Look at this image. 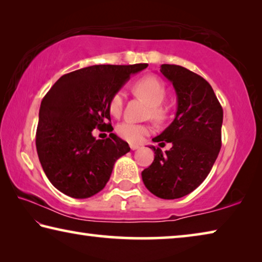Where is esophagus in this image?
Instances as JSON below:
<instances>
[{
    "instance_id": "obj_1",
    "label": "esophagus",
    "mask_w": 262,
    "mask_h": 262,
    "mask_svg": "<svg viewBox=\"0 0 262 262\" xmlns=\"http://www.w3.org/2000/svg\"><path fill=\"white\" fill-rule=\"evenodd\" d=\"M129 147H130V149H132V150H137V149H139V148H140V145H139V144H134V143H130V144H129Z\"/></svg>"
}]
</instances>
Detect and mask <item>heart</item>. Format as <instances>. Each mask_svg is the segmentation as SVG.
I'll return each mask as SVG.
<instances>
[{
  "mask_svg": "<svg viewBox=\"0 0 262 262\" xmlns=\"http://www.w3.org/2000/svg\"><path fill=\"white\" fill-rule=\"evenodd\" d=\"M135 95L141 97L150 106V117L155 121L161 122L166 117V108L163 107V101L166 97V89L157 77L145 76L139 79L133 86ZM125 94L118 91L113 95L110 101V112L115 117L120 115L123 107ZM150 128L141 123L123 121L117 127V133L121 139L128 142H140L149 134Z\"/></svg>",
  "mask_w": 262,
  "mask_h": 262,
  "instance_id": "b5f03b06",
  "label": "heart"
}]
</instances>
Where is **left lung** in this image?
Wrapping results in <instances>:
<instances>
[{
	"label": "left lung",
	"instance_id": "left-lung-1",
	"mask_svg": "<svg viewBox=\"0 0 262 262\" xmlns=\"http://www.w3.org/2000/svg\"><path fill=\"white\" fill-rule=\"evenodd\" d=\"M161 73L172 83L177 95L174 120L154 137L170 150L150 147L151 165L142 171V180L154 195L173 200L199 187L209 174L221 150L223 110L205 78L181 66L162 64Z\"/></svg>",
	"mask_w": 262,
	"mask_h": 262
}]
</instances>
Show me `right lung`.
<instances>
[{
    "mask_svg": "<svg viewBox=\"0 0 262 262\" xmlns=\"http://www.w3.org/2000/svg\"><path fill=\"white\" fill-rule=\"evenodd\" d=\"M148 67L96 64L61 76L39 110L35 145L48 180L75 199L100 192L114 163L129 152V145L113 133L96 140L95 128L110 126V101L132 75Z\"/></svg>",
    "mask_w": 262,
    "mask_h": 262,
    "instance_id": "right-lung-1",
    "label": "right lung"
}]
</instances>
